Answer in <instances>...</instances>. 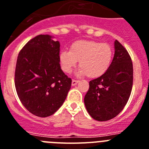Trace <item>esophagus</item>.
I'll use <instances>...</instances> for the list:
<instances>
[{"label": "esophagus", "instance_id": "34e87169", "mask_svg": "<svg viewBox=\"0 0 149 149\" xmlns=\"http://www.w3.org/2000/svg\"><path fill=\"white\" fill-rule=\"evenodd\" d=\"M79 81L78 80H74L73 79V81H72V86H75V85H76V84L78 83Z\"/></svg>", "mask_w": 149, "mask_h": 149}]
</instances>
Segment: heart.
Listing matches in <instances>:
<instances>
[{
    "instance_id": "1",
    "label": "heart",
    "mask_w": 149,
    "mask_h": 149,
    "mask_svg": "<svg viewBox=\"0 0 149 149\" xmlns=\"http://www.w3.org/2000/svg\"><path fill=\"white\" fill-rule=\"evenodd\" d=\"M112 59L110 46L96 41H76L71 45L70 51L64 50L59 54V61L64 72L71 73L79 61L80 68L77 74L87 75L90 78H97L104 74Z\"/></svg>"
}]
</instances>
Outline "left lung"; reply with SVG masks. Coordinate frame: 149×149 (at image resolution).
Returning a JSON list of instances; mask_svg holds the SVG:
<instances>
[{"mask_svg": "<svg viewBox=\"0 0 149 149\" xmlns=\"http://www.w3.org/2000/svg\"><path fill=\"white\" fill-rule=\"evenodd\" d=\"M109 69L89 82L84 102L88 112L99 121L118 116L127 104L133 86V64L128 52L118 40Z\"/></svg>", "mask_w": 149, "mask_h": 149, "instance_id": "8db88e82", "label": "left lung"}]
</instances>
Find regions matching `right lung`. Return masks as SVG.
<instances>
[{
    "label": "right lung",
    "instance_id": "1",
    "mask_svg": "<svg viewBox=\"0 0 149 149\" xmlns=\"http://www.w3.org/2000/svg\"><path fill=\"white\" fill-rule=\"evenodd\" d=\"M60 42L49 34L28 41L17 58L15 86L20 101L31 113L45 118L62 106L72 80L59 63Z\"/></svg>",
    "mask_w": 149,
    "mask_h": 149
}]
</instances>
